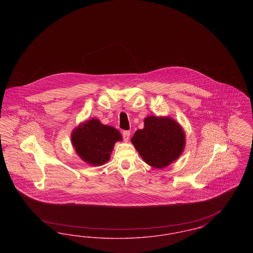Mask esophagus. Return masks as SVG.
Returning a JSON list of instances; mask_svg holds the SVG:
<instances>
[{"label":"esophagus","instance_id":"obj_1","mask_svg":"<svg viewBox=\"0 0 253 253\" xmlns=\"http://www.w3.org/2000/svg\"><path fill=\"white\" fill-rule=\"evenodd\" d=\"M130 134H131L130 131H123V132H122V137H123V140H124L125 142H127V141L129 140Z\"/></svg>","mask_w":253,"mask_h":253}]
</instances>
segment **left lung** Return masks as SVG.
Instances as JSON below:
<instances>
[{"mask_svg":"<svg viewBox=\"0 0 253 253\" xmlns=\"http://www.w3.org/2000/svg\"><path fill=\"white\" fill-rule=\"evenodd\" d=\"M132 143L145 162L162 169L180 157L185 147V132L180 125L169 117L150 116L144 128L137 130Z\"/></svg>","mask_w":253,"mask_h":253,"instance_id":"left-lung-1","label":"left lung"}]
</instances>
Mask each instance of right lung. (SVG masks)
Returning a JSON list of instances; mask_svg holds the SVG:
<instances>
[{
    "label": "right lung",
    "mask_w": 253,
    "mask_h": 253,
    "mask_svg": "<svg viewBox=\"0 0 253 253\" xmlns=\"http://www.w3.org/2000/svg\"><path fill=\"white\" fill-rule=\"evenodd\" d=\"M122 139L116 128L96 119L80 124L72 132L71 140L77 154L86 163L100 166L110 159L114 145Z\"/></svg>",
    "instance_id": "add662e5"
}]
</instances>
